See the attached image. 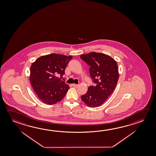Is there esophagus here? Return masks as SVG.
Instances as JSON below:
<instances>
[{
  "label": "esophagus",
  "mask_w": 156,
  "mask_h": 156,
  "mask_svg": "<svg viewBox=\"0 0 156 156\" xmlns=\"http://www.w3.org/2000/svg\"><path fill=\"white\" fill-rule=\"evenodd\" d=\"M72 85L73 86V87H79V85L78 84H73Z\"/></svg>",
  "instance_id": "esophagus-1"
}]
</instances>
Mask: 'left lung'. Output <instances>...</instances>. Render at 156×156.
<instances>
[{"instance_id": "8db88e82", "label": "left lung", "mask_w": 156, "mask_h": 156, "mask_svg": "<svg viewBox=\"0 0 156 156\" xmlns=\"http://www.w3.org/2000/svg\"><path fill=\"white\" fill-rule=\"evenodd\" d=\"M90 66V77L96 86H90L87 93L81 96L82 101L90 107L104 104L114 91L119 78L116 61L109 55L91 52L80 56Z\"/></svg>"}]
</instances>
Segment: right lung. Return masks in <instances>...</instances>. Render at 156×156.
Here are the masks:
<instances>
[{"label": "right lung", "instance_id": "right-lung-1", "mask_svg": "<svg viewBox=\"0 0 156 156\" xmlns=\"http://www.w3.org/2000/svg\"><path fill=\"white\" fill-rule=\"evenodd\" d=\"M72 56L50 54L38 58L30 66V80L33 90L41 101L52 105L61 101L69 89L62 77ZM61 78V77H60Z\"/></svg>", "mask_w": 156, "mask_h": 156}]
</instances>
